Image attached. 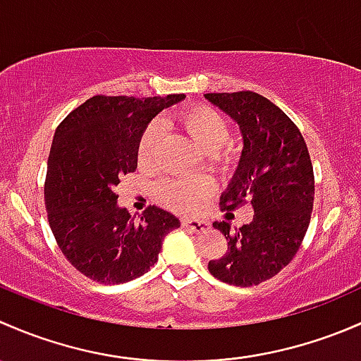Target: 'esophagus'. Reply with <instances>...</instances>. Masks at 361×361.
<instances>
[{
  "mask_svg": "<svg viewBox=\"0 0 361 361\" xmlns=\"http://www.w3.org/2000/svg\"><path fill=\"white\" fill-rule=\"evenodd\" d=\"M182 226L188 229H191V231L195 233H203V231H208L210 229V224L205 221H200V219H189L185 217L184 221H182Z\"/></svg>",
  "mask_w": 361,
  "mask_h": 361,
  "instance_id": "esophagus-1",
  "label": "esophagus"
}]
</instances>
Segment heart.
I'll use <instances>...</instances> for the list:
<instances>
[{
  "mask_svg": "<svg viewBox=\"0 0 361 361\" xmlns=\"http://www.w3.org/2000/svg\"><path fill=\"white\" fill-rule=\"evenodd\" d=\"M177 121L182 128L185 130L189 137L195 142H198L203 149L214 151V158L222 163H228L233 159L229 149L221 147L224 140L228 139L229 126L226 118L214 107L207 104H198L182 109L177 114ZM165 135V126L161 121H153L142 133L137 149V158H139L140 166H153L158 158L159 146ZM210 182L203 177H195V179H173L166 180L159 185V195L161 200L169 207L177 208V210L189 212L195 210L203 203L210 192Z\"/></svg>",
  "mask_w": 361,
  "mask_h": 361,
  "instance_id": "heart-1",
  "label": "heart"
}]
</instances>
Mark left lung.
I'll return each instance as SVG.
<instances>
[{"mask_svg": "<svg viewBox=\"0 0 361 361\" xmlns=\"http://www.w3.org/2000/svg\"><path fill=\"white\" fill-rule=\"evenodd\" d=\"M240 126L243 149L222 210L250 203L254 219L240 229L214 222L228 252L208 262L212 276L235 287H252L280 273L299 250L310 226L314 176L299 128L278 106L255 92L205 94Z\"/></svg>", "mask_w": 361, "mask_h": 361, "instance_id": "obj_1", "label": "left lung"}]
</instances>
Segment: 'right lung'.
<instances>
[{
    "mask_svg": "<svg viewBox=\"0 0 361 361\" xmlns=\"http://www.w3.org/2000/svg\"><path fill=\"white\" fill-rule=\"evenodd\" d=\"M184 99L95 95L55 130L44 182L48 222L66 259L90 280L118 285L142 276L158 262L165 236L180 226L156 205L132 217L114 188L137 169L151 120Z\"/></svg>",
    "mask_w": 361,
    "mask_h": 361,
    "instance_id": "1",
    "label": "right lung"
}]
</instances>
